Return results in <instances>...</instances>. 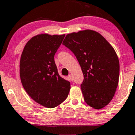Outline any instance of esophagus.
<instances>
[{"mask_svg":"<svg viewBox=\"0 0 135 135\" xmlns=\"http://www.w3.org/2000/svg\"><path fill=\"white\" fill-rule=\"evenodd\" d=\"M69 78L70 79V80H71V81H73V76L71 75V74L69 75Z\"/></svg>","mask_w":135,"mask_h":135,"instance_id":"esophagus-1","label":"esophagus"}]
</instances>
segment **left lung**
Segmentation results:
<instances>
[{
    "label": "left lung",
    "mask_w": 135,
    "mask_h": 135,
    "mask_svg": "<svg viewBox=\"0 0 135 135\" xmlns=\"http://www.w3.org/2000/svg\"><path fill=\"white\" fill-rule=\"evenodd\" d=\"M62 44L75 55L81 68L84 80L80 87L85 103L95 109L107 106L119 81V62L114 48L91 30L69 34Z\"/></svg>",
    "instance_id": "8db88e82"
}]
</instances>
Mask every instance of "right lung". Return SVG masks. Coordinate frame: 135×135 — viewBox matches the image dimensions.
Wrapping results in <instances>:
<instances>
[{
  "mask_svg": "<svg viewBox=\"0 0 135 135\" xmlns=\"http://www.w3.org/2000/svg\"><path fill=\"white\" fill-rule=\"evenodd\" d=\"M65 35H39L23 49L20 60V78L28 95L47 108L57 107L67 98L70 83L61 77L54 55Z\"/></svg>",
  "mask_w": 135,
  "mask_h": 135,
  "instance_id": "add662e5",
  "label": "right lung"
}]
</instances>
